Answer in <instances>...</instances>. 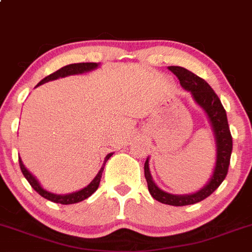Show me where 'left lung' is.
I'll return each mask as SVG.
<instances>
[{
	"label": "left lung",
	"mask_w": 252,
	"mask_h": 252,
	"mask_svg": "<svg viewBox=\"0 0 252 252\" xmlns=\"http://www.w3.org/2000/svg\"><path fill=\"white\" fill-rule=\"evenodd\" d=\"M169 70L174 75H176L182 88L189 92L194 101L205 111L211 126H213L216 141V164L214 173L211 175V179L209 180V182L203 189H200L198 192L192 193V194H171V193L160 189L151 176L150 168H148V158L145 161V177H146L151 195L156 200L163 204L184 206L202 202L219 189V186L226 179L227 173H228L233 142L228 121H227L226 110L223 108L221 100L219 99L213 88L203 78L198 77L197 75L190 72L187 68L180 67V66H169Z\"/></svg>",
	"instance_id": "8db88e82"
}]
</instances>
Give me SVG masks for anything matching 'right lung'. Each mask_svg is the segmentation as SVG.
Returning <instances> with one entry per match:
<instances>
[{
  "instance_id": "1",
  "label": "right lung",
  "mask_w": 252,
  "mask_h": 252,
  "mask_svg": "<svg viewBox=\"0 0 252 252\" xmlns=\"http://www.w3.org/2000/svg\"><path fill=\"white\" fill-rule=\"evenodd\" d=\"M97 66H99V63H70V65L63 66V67L60 68V70L55 71V72L52 73V75L47 76V77L42 79V81L39 82V83L37 84L36 87L41 86V84L46 83V82L54 81V79H58V78H60V77H66V76L79 75V73L89 72V71L95 70V68H96ZM112 155H113V153H108V155L106 156V158H105V160H104V164H102L101 169H100L99 173H97L96 176L94 177V180H93V181L88 185V186L84 187V189L77 190V192L68 193V194H55V193L48 192V190H47V189H44L43 187H42L41 185H39L38 180H37L36 177L33 176V175L31 174L30 171L28 170V169L25 168V165H24V164H23V160L20 159V157H19V165H20V169H21V173H23L24 176H25V179L28 180L29 184L31 185V187H32V189H35L36 192L38 193V194H41L42 197L46 198V199H48V200H50V202H53V203H59V204H63V205H67V204H75V203L82 202V200L87 199V198L91 197L93 193H94L95 190L97 189V187H99V185H100V180H101V175H102V171H104L106 161L110 159V157Z\"/></svg>"
}]
</instances>
